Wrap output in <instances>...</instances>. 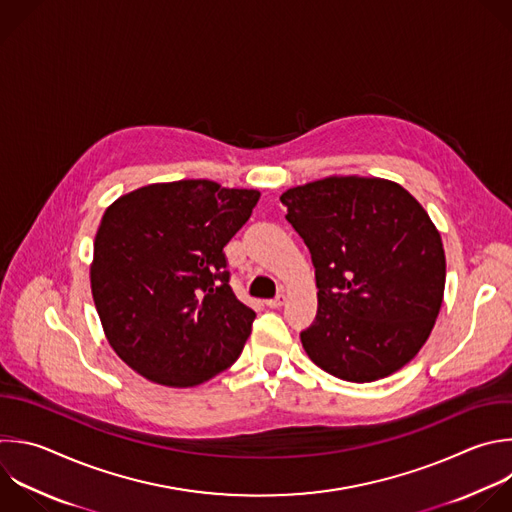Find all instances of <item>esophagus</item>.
<instances>
[{
  "instance_id": "obj_1",
  "label": "esophagus",
  "mask_w": 512,
  "mask_h": 512,
  "mask_svg": "<svg viewBox=\"0 0 512 512\" xmlns=\"http://www.w3.org/2000/svg\"><path fill=\"white\" fill-rule=\"evenodd\" d=\"M265 303H267V307H271V309H279V307L285 303V293H277L273 299H267Z\"/></svg>"
}]
</instances>
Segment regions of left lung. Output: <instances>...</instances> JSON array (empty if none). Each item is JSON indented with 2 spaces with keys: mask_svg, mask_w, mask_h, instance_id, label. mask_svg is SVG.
<instances>
[{
  "mask_svg": "<svg viewBox=\"0 0 512 512\" xmlns=\"http://www.w3.org/2000/svg\"><path fill=\"white\" fill-rule=\"evenodd\" d=\"M285 219L311 253L315 321L301 344L346 382L398 372L426 344L446 283L440 233L398 183L329 177L281 195Z\"/></svg>",
  "mask_w": 512,
  "mask_h": 512,
  "instance_id": "obj_1",
  "label": "left lung"
}]
</instances>
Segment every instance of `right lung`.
Returning a JSON list of instances; mask_svg holds the SVG:
<instances>
[{
	"label": "right lung",
	"instance_id": "obj_1",
	"mask_svg": "<svg viewBox=\"0 0 512 512\" xmlns=\"http://www.w3.org/2000/svg\"><path fill=\"white\" fill-rule=\"evenodd\" d=\"M259 197L175 181L136 189L106 209L92 297L108 344L146 380L199 386L241 356L255 311L235 297L223 249Z\"/></svg>",
	"mask_w": 512,
	"mask_h": 512
}]
</instances>
